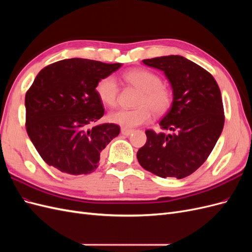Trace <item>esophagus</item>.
I'll use <instances>...</instances> for the list:
<instances>
[{
    "label": "esophagus",
    "mask_w": 252,
    "mask_h": 252,
    "mask_svg": "<svg viewBox=\"0 0 252 252\" xmlns=\"http://www.w3.org/2000/svg\"><path fill=\"white\" fill-rule=\"evenodd\" d=\"M121 132H122V134H124V135H130V134L133 132V130H132V129L122 128V129H121Z\"/></svg>",
    "instance_id": "esophagus-1"
}]
</instances>
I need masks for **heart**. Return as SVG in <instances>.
I'll list each match as a JSON object with an SVG mask.
<instances>
[{
    "instance_id": "heart-1",
    "label": "heart",
    "mask_w": 252,
    "mask_h": 252,
    "mask_svg": "<svg viewBox=\"0 0 252 252\" xmlns=\"http://www.w3.org/2000/svg\"><path fill=\"white\" fill-rule=\"evenodd\" d=\"M125 80L142 91L138 105L133 110L120 109L109 113V121L124 128H134L147 123L151 119V111L163 114L169 109L172 96L170 91L162 86V80L158 74L145 69H132L124 74ZM98 98L110 107L118 102L119 86L112 75L98 81L95 86Z\"/></svg>"
}]
</instances>
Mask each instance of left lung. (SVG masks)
Instances as JSON below:
<instances>
[{"mask_svg":"<svg viewBox=\"0 0 252 252\" xmlns=\"http://www.w3.org/2000/svg\"><path fill=\"white\" fill-rule=\"evenodd\" d=\"M164 72L172 103L159 126L168 133L146 130L147 142L136 154L144 169L161 178L183 179L207 159L222 133L224 108L215 78L181 56L143 60Z\"/></svg>","mask_w":252,"mask_h":252,"instance_id":"left-lung-1","label":"left lung"}]
</instances>
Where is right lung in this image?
<instances>
[{"mask_svg":"<svg viewBox=\"0 0 252 252\" xmlns=\"http://www.w3.org/2000/svg\"><path fill=\"white\" fill-rule=\"evenodd\" d=\"M121 66L74 58L53 63L36 75L25 96L26 130L49 166L73 175L97 168L102 151L119 135L120 127H90L104 116L95 86Z\"/></svg>","mask_w":252,"mask_h":252,"instance_id":"add662e5","label":"right lung"}]
</instances>
